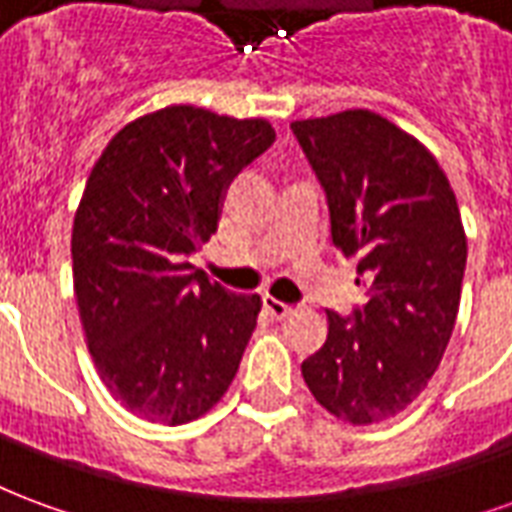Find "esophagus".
<instances>
[{"label":"esophagus","mask_w":512,"mask_h":512,"mask_svg":"<svg viewBox=\"0 0 512 512\" xmlns=\"http://www.w3.org/2000/svg\"><path fill=\"white\" fill-rule=\"evenodd\" d=\"M263 304H266V310L271 312V315H274L277 321H282V318H288L290 312H293V307H290V304L274 299V296H266V299H263Z\"/></svg>","instance_id":"esophagus-1"}]
</instances>
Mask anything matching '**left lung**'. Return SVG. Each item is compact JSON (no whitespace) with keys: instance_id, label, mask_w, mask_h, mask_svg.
Returning <instances> with one entry per match:
<instances>
[{"instance_id":"1","label":"left lung","mask_w":512,"mask_h":512,"mask_svg":"<svg viewBox=\"0 0 512 512\" xmlns=\"http://www.w3.org/2000/svg\"><path fill=\"white\" fill-rule=\"evenodd\" d=\"M321 180L332 241L359 257L365 304L329 312V334L301 376L351 425L395 417L447 351L461 304L466 233L450 180L419 139L370 109L290 123Z\"/></svg>"}]
</instances>
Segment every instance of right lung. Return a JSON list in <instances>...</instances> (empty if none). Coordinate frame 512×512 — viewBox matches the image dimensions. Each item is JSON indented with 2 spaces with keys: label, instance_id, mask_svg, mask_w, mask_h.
I'll return each instance as SVG.
<instances>
[{
  "label": "right lung",
  "instance_id": "obj_1",
  "mask_svg": "<svg viewBox=\"0 0 512 512\" xmlns=\"http://www.w3.org/2000/svg\"><path fill=\"white\" fill-rule=\"evenodd\" d=\"M277 139L263 117L178 104L117 131L84 186L71 235L87 348L115 400L186 425L233 384L260 296L189 263L219 224L227 183Z\"/></svg>",
  "mask_w": 512,
  "mask_h": 512
}]
</instances>
